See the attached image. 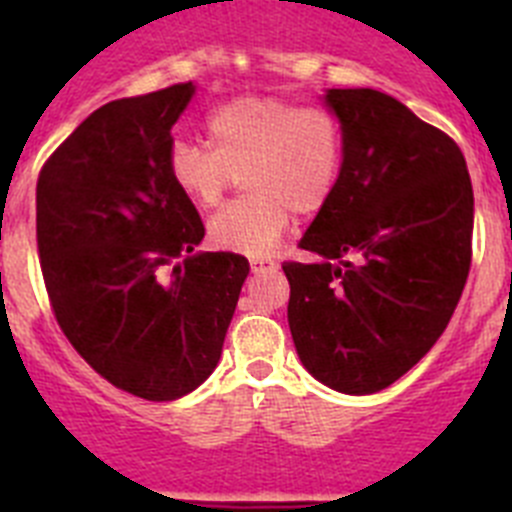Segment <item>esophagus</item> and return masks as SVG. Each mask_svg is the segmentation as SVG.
I'll use <instances>...</instances> for the list:
<instances>
[{"label":"esophagus","instance_id":"34e87169","mask_svg":"<svg viewBox=\"0 0 512 512\" xmlns=\"http://www.w3.org/2000/svg\"><path fill=\"white\" fill-rule=\"evenodd\" d=\"M277 261L271 259H251V271L253 274H269V271H277Z\"/></svg>","mask_w":512,"mask_h":512}]
</instances>
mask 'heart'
Masks as SVG:
<instances>
[{
    "mask_svg": "<svg viewBox=\"0 0 512 512\" xmlns=\"http://www.w3.org/2000/svg\"><path fill=\"white\" fill-rule=\"evenodd\" d=\"M210 148L174 140L166 174L197 210L223 202L235 176L248 197L217 212L210 241L241 256H266L292 220L325 210L341 182L346 135L320 104L246 94L217 104L205 120Z\"/></svg>",
    "mask_w": 512,
    "mask_h": 512,
    "instance_id": "heart-1",
    "label": "heart"
}]
</instances>
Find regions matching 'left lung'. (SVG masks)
Segmentation results:
<instances>
[{"mask_svg":"<svg viewBox=\"0 0 512 512\" xmlns=\"http://www.w3.org/2000/svg\"><path fill=\"white\" fill-rule=\"evenodd\" d=\"M346 135L341 182L284 261L302 366L372 395L410 372L454 315L472 264L474 194L454 140L377 89H328Z\"/></svg>","mask_w":512,"mask_h":512,"instance_id":"obj_1","label":"left lung"}]
</instances>
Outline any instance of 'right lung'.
I'll use <instances>...</instances> for the list:
<instances>
[{
	"instance_id": "obj_1",
	"label": "right lung",
	"mask_w": 512,
	"mask_h": 512,
	"mask_svg": "<svg viewBox=\"0 0 512 512\" xmlns=\"http://www.w3.org/2000/svg\"><path fill=\"white\" fill-rule=\"evenodd\" d=\"M192 94L187 81L94 110L45 161L35 192L63 336L117 390L153 402L210 377L251 271L241 253H194L205 225L166 174Z\"/></svg>"
}]
</instances>
